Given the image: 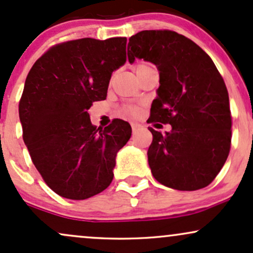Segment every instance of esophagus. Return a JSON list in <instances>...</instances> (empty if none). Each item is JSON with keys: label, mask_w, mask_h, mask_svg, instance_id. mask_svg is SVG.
<instances>
[{"label": "esophagus", "mask_w": 253, "mask_h": 253, "mask_svg": "<svg viewBox=\"0 0 253 253\" xmlns=\"http://www.w3.org/2000/svg\"><path fill=\"white\" fill-rule=\"evenodd\" d=\"M140 128H141V126H140V125H139V124H132V130H133V133H136Z\"/></svg>", "instance_id": "34e87169"}]
</instances>
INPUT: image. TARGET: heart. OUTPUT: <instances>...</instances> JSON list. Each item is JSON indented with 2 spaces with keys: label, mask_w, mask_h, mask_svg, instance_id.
<instances>
[{
  "label": "heart",
  "mask_w": 253,
  "mask_h": 253,
  "mask_svg": "<svg viewBox=\"0 0 253 253\" xmlns=\"http://www.w3.org/2000/svg\"><path fill=\"white\" fill-rule=\"evenodd\" d=\"M146 65H149V64H139V65L136 66V69H140V68H143V66H146ZM140 112H141L140 106H136V104H126V106H124V108H123L124 114L128 115V117H132V118L138 117V115L140 114Z\"/></svg>",
  "instance_id": "heart-1"
}]
</instances>
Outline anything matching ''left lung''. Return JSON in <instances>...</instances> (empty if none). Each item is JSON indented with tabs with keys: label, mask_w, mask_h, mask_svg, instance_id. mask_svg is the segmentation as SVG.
<instances>
[{
	"label": "left lung",
	"mask_w": 253,
	"mask_h": 253,
	"mask_svg": "<svg viewBox=\"0 0 253 253\" xmlns=\"http://www.w3.org/2000/svg\"><path fill=\"white\" fill-rule=\"evenodd\" d=\"M127 56L153 63L159 71L149 124L171 125L170 132L149 127L153 139L151 172L165 187L197 190L222 169L232 139L228 91L215 64L193 40L169 30L141 31L129 38Z\"/></svg>",
	"instance_id": "1"
}]
</instances>
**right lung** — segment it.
<instances>
[{
    "mask_svg": "<svg viewBox=\"0 0 253 253\" xmlns=\"http://www.w3.org/2000/svg\"><path fill=\"white\" fill-rule=\"evenodd\" d=\"M126 38L70 40L52 46L28 72L19 102L22 138L46 184L59 196L85 200L112 183L127 121L92 126L88 109L106 100L112 72L126 62Z\"/></svg>",
    "mask_w": 253,
    "mask_h": 253,
    "instance_id": "right-lung-1",
    "label": "right lung"
}]
</instances>
